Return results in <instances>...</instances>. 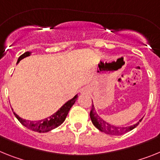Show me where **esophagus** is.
Wrapping results in <instances>:
<instances>
[{
  "label": "esophagus",
  "instance_id": "34e87169",
  "mask_svg": "<svg viewBox=\"0 0 160 160\" xmlns=\"http://www.w3.org/2000/svg\"><path fill=\"white\" fill-rule=\"evenodd\" d=\"M80 92H81V94H87L89 92V90H88V88L84 87V88H83L81 90H80Z\"/></svg>",
  "mask_w": 160,
  "mask_h": 160
}]
</instances>
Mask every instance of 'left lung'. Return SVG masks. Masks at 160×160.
<instances>
[{"label":"left lung","mask_w":160,"mask_h":160,"mask_svg":"<svg viewBox=\"0 0 160 160\" xmlns=\"http://www.w3.org/2000/svg\"><path fill=\"white\" fill-rule=\"evenodd\" d=\"M90 118H91L92 122V124L97 127L99 130H101V132H104L105 134H111V135H119V134H125L126 132H129L130 130H132L133 129H134L136 126L139 124V122H141V120L142 118H141L139 120V122H138L135 124L132 125L130 126H126V127H122V126H116L112 125L109 122H107L106 121L104 120L102 118L99 116V114L97 113V111L95 109V107H94L93 103L92 105V109L90 111Z\"/></svg>","instance_id":"1"}]
</instances>
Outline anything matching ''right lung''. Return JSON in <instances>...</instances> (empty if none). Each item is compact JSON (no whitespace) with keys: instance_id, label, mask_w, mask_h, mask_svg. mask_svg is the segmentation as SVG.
Here are the masks:
<instances>
[{"instance_id":"1","label":"right lung","mask_w":160,"mask_h":160,"mask_svg":"<svg viewBox=\"0 0 160 160\" xmlns=\"http://www.w3.org/2000/svg\"><path fill=\"white\" fill-rule=\"evenodd\" d=\"M31 55V52L30 51H26L24 54H22L20 57L18 59V62H17V64L20 62L22 59H23L26 57H28ZM78 98V95L76 94L72 99L69 100L64 104V105H62L60 109H58V111H56L55 113H53L51 116L47 117L46 118L42 119L39 121H29L26 120V119L22 118H20L18 115L15 112H13L15 117H16L18 120L22 123V125L26 127H27L30 130H33V131L38 132V133H46V132H49L51 130L56 128L59 126H60L62 123L65 121L66 119V117L68 116V113L69 110L72 107V105H74L76 101Z\"/></svg>"}]
</instances>
